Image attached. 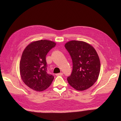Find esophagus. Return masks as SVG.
<instances>
[{
  "mask_svg": "<svg viewBox=\"0 0 121 121\" xmlns=\"http://www.w3.org/2000/svg\"><path fill=\"white\" fill-rule=\"evenodd\" d=\"M63 75V73H57V74H56V76H61Z\"/></svg>",
  "mask_w": 121,
  "mask_h": 121,
  "instance_id": "34e87169",
  "label": "esophagus"
}]
</instances>
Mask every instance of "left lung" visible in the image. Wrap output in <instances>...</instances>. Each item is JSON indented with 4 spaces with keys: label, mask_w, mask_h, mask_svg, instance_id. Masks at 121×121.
I'll use <instances>...</instances> for the list:
<instances>
[{
    "label": "left lung",
    "mask_w": 121,
    "mask_h": 121,
    "mask_svg": "<svg viewBox=\"0 0 121 121\" xmlns=\"http://www.w3.org/2000/svg\"><path fill=\"white\" fill-rule=\"evenodd\" d=\"M73 62V69L67 80L77 90L92 86L98 79L100 70L99 58L93 47L86 42L72 40L65 44Z\"/></svg>",
    "instance_id": "8db88e82"
}]
</instances>
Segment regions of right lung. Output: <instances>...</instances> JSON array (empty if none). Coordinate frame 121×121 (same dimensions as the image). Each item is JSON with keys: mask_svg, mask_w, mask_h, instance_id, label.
Segmentation results:
<instances>
[{"mask_svg": "<svg viewBox=\"0 0 121 121\" xmlns=\"http://www.w3.org/2000/svg\"><path fill=\"white\" fill-rule=\"evenodd\" d=\"M56 43L47 40L33 42L26 47L20 63L21 78L35 91H42L52 84L54 77L47 74L46 56Z\"/></svg>", "mask_w": 121, "mask_h": 121, "instance_id": "right-lung-1", "label": "right lung"}]
</instances>
